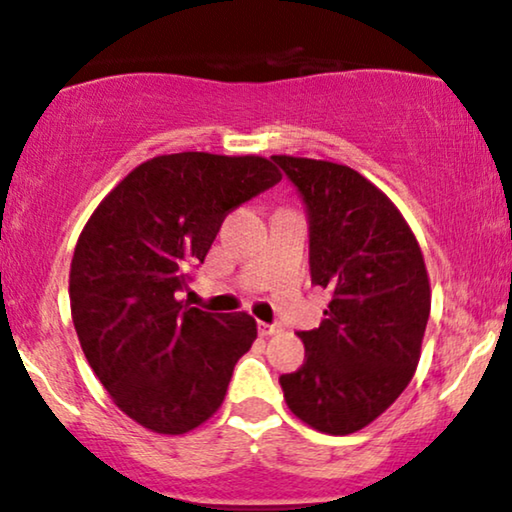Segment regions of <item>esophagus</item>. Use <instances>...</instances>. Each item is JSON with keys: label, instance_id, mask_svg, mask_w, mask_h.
<instances>
[{"label": "esophagus", "instance_id": "esophagus-1", "mask_svg": "<svg viewBox=\"0 0 512 512\" xmlns=\"http://www.w3.org/2000/svg\"><path fill=\"white\" fill-rule=\"evenodd\" d=\"M281 327L279 325H267V322H260V334L262 337H272V334H279Z\"/></svg>", "mask_w": 512, "mask_h": 512}]
</instances>
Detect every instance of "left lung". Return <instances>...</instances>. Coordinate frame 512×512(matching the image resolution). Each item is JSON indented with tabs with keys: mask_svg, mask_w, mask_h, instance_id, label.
Listing matches in <instances>:
<instances>
[{
	"mask_svg": "<svg viewBox=\"0 0 512 512\" xmlns=\"http://www.w3.org/2000/svg\"><path fill=\"white\" fill-rule=\"evenodd\" d=\"M310 228V276L332 301L317 330L298 332L305 361L279 383L303 424L349 436L378 419L419 366L431 284L419 243L395 204L354 168L272 156Z\"/></svg>",
	"mask_w": 512,
	"mask_h": 512,
	"instance_id": "obj_1",
	"label": "left lung"
}]
</instances>
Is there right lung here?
Returning <instances> with one entry per match:
<instances>
[{"instance_id": "1", "label": "right lung", "mask_w": 512, "mask_h": 512, "mask_svg": "<svg viewBox=\"0 0 512 512\" xmlns=\"http://www.w3.org/2000/svg\"><path fill=\"white\" fill-rule=\"evenodd\" d=\"M281 173L262 156H156L98 204L69 269L74 330L88 366L129 419L180 436L221 407L238 358L257 339L248 313L178 301L228 211Z\"/></svg>"}]
</instances>
